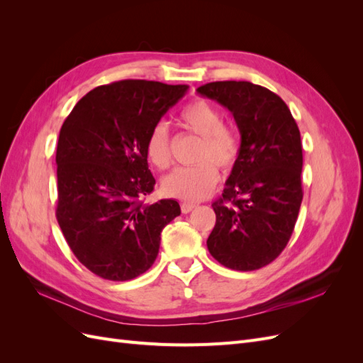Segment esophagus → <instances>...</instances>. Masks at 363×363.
<instances>
[{
    "instance_id": "1",
    "label": "esophagus",
    "mask_w": 363,
    "mask_h": 363,
    "mask_svg": "<svg viewBox=\"0 0 363 363\" xmlns=\"http://www.w3.org/2000/svg\"><path fill=\"white\" fill-rule=\"evenodd\" d=\"M195 208V204H191V203H182V212L183 213H189L192 212Z\"/></svg>"
}]
</instances>
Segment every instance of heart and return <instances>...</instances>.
Here are the masks:
<instances>
[{"mask_svg": "<svg viewBox=\"0 0 363 363\" xmlns=\"http://www.w3.org/2000/svg\"><path fill=\"white\" fill-rule=\"evenodd\" d=\"M182 125L200 136L195 160L191 168H180L169 174L162 183L164 195L186 203H199L207 199L219 180L216 166L223 172L233 171L240 157V139L233 128L224 125L223 115L203 98L194 100L180 112ZM145 155L157 169L171 164L169 131L164 123L151 127L145 140Z\"/></svg>", "mask_w": 363, "mask_h": 363, "instance_id": "obj_1", "label": "heart"}]
</instances>
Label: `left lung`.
I'll return each mask as SVG.
<instances>
[{
    "label": "left lung",
    "instance_id": "8db88e82",
    "mask_svg": "<svg viewBox=\"0 0 363 363\" xmlns=\"http://www.w3.org/2000/svg\"><path fill=\"white\" fill-rule=\"evenodd\" d=\"M233 113L240 157L223 199L207 248L221 265L255 271L288 245L303 201L298 125L279 95L250 82H213L196 89Z\"/></svg>",
    "mask_w": 363,
    "mask_h": 363
}]
</instances>
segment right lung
Listing matches in <instances>:
<instances>
[{"mask_svg": "<svg viewBox=\"0 0 363 363\" xmlns=\"http://www.w3.org/2000/svg\"><path fill=\"white\" fill-rule=\"evenodd\" d=\"M186 84L121 80L95 87L60 128L56 218L74 256L95 276L125 281L155 263L175 200L145 204L155 189L145 140Z\"/></svg>", "mask_w": 363, "mask_h": 363, "instance_id": "add662e5", "label": "right lung"}]
</instances>
